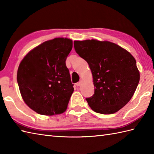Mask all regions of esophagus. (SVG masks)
Segmentation results:
<instances>
[{
    "mask_svg": "<svg viewBox=\"0 0 154 154\" xmlns=\"http://www.w3.org/2000/svg\"><path fill=\"white\" fill-rule=\"evenodd\" d=\"M81 83H82V81H79V82H77V83H76V85H77V87H79V86L81 85Z\"/></svg>",
    "mask_w": 154,
    "mask_h": 154,
    "instance_id": "obj_1",
    "label": "esophagus"
}]
</instances>
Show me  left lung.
<instances>
[{
	"label": "left lung",
	"instance_id": "1",
	"mask_svg": "<svg viewBox=\"0 0 154 154\" xmlns=\"http://www.w3.org/2000/svg\"><path fill=\"white\" fill-rule=\"evenodd\" d=\"M74 48L92 72L95 89L92 97L86 98L89 106L97 113L116 112L131 99L139 83L134 57L108 41H75Z\"/></svg>",
	"mask_w": 154,
	"mask_h": 154
}]
</instances>
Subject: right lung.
I'll use <instances>...</instances> for the list:
<instances>
[{"instance_id": "1", "label": "right lung", "mask_w": 154, "mask_h": 154, "mask_svg": "<svg viewBox=\"0 0 154 154\" xmlns=\"http://www.w3.org/2000/svg\"><path fill=\"white\" fill-rule=\"evenodd\" d=\"M72 47L70 39L54 38L31 50L20 63L17 82L22 97L37 113L51 116L67 109L74 90L65 64Z\"/></svg>"}]
</instances>
